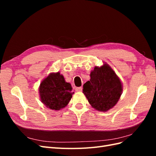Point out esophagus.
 <instances>
[{"mask_svg":"<svg viewBox=\"0 0 156 156\" xmlns=\"http://www.w3.org/2000/svg\"><path fill=\"white\" fill-rule=\"evenodd\" d=\"M83 90V88L81 87H76L75 88V91L77 92H81Z\"/></svg>","mask_w":156,"mask_h":156,"instance_id":"obj_1","label":"esophagus"}]
</instances>
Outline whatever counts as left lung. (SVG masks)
<instances>
[{"label":"left lung","instance_id":"obj_1","mask_svg":"<svg viewBox=\"0 0 156 156\" xmlns=\"http://www.w3.org/2000/svg\"><path fill=\"white\" fill-rule=\"evenodd\" d=\"M83 91L92 107L100 111H107L119 101L122 86L114 71L105 64L92 71L90 79L84 84Z\"/></svg>","mask_w":156,"mask_h":156}]
</instances>
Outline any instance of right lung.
<instances>
[{
	"instance_id": "1",
	"label": "right lung",
	"mask_w": 156,
	"mask_h": 156,
	"mask_svg": "<svg viewBox=\"0 0 156 156\" xmlns=\"http://www.w3.org/2000/svg\"><path fill=\"white\" fill-rule=\"evenodd\" d=\"M72 85L65 81L59 72L51 73L40 84L41 102L52 110H60L66 106L72 97Z\"/></svg>"
}]
</instances>
